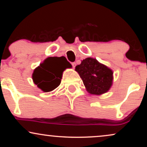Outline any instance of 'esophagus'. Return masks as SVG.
<instances>
[{
	"label": "esophagus",
	"mask_w": 147,
	"mask_h": 147,
	"mask_svg": "<svg viewBox=\"0 0 147 147\" xmlns=\"http://www.w3.org/2000/svg\"><path fill=\"white\" fill-rule=\"evenodd\" d=\"M71 65H72V66H73V68H75L76 67V62H74V63H72Z\"/></svg>",
	"instance_id": "esophagus-1"
}]
</instances>
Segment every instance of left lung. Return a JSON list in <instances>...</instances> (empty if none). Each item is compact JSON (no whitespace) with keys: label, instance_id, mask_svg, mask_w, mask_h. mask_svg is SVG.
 Segmentation results:
<instances>
[{"label":"left lung","instance_id":"obj_1","mask_svg":"<svg viewBox=\"0 0 147 147\" xmlns=\"http://www.w3.org/2000/svg\"><path fill=\"white\" fill-rule=\"evenodd\" d=\"M87 92L92 95H102L109 91L113 83V71L96 59L88 57L76 67Z\"/></svg>","mask_w":147,"mask_h":147}]
</instances>
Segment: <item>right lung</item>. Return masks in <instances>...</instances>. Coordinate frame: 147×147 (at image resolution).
I'll return each instance as SVG.
<instances>
[{
  "mask_svg": "<svg viewBox=\"0 0 147 147\" xmlns=\"http://www.w3.org/2000/svg\"><path fill=\"white\" fill-rule=\"evenodd\" d=\"M65 58L47 57L34 69L32 79L34 84L42 91L51 92L59 86L63 71L67 67H71L68 61L66 65L61 63V60H64Z\"/></svg>",
  "mask_w": 147,
  "mask_h": 147,
  "instance_id": "add662e5",
  "label": "right lung"
}]
</instances>
